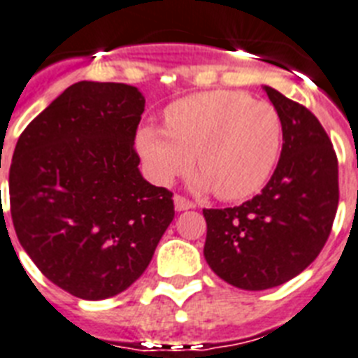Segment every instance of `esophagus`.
I'll list each match as a JSON object with an SVG mask.
<instances>
[{
  "label": "esophagus",
  "mask_w": 358,
  "mask_h": 358,
  "mask_svg": "<svg viewBox=\"0 0 358 358\" xmlns=\"http://www.w3.org/2000/svg\"><path fill=\"white\" fill-rule=\"evenodd\" d=\"M193 208H194L193 202L185 199V196H180V194L174 196V209H176V211H185V209H193Z\"/></svg>",
  "instance_id": "1"
}]
</instances>
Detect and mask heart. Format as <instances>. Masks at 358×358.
Returning a JSON list of instances; mask_svg holds the SVG:
<instances>
[{"instance_id":"obj_1","label":"heart","mask_w":358,"mask_h":358,"mask_svg":"<svg viewBox=\"0 0 358 358\" xmlns=\"http://www.w3.org/2000/svg\"><path fill=\"white\" fill-rule=\"evenodd\" d=\"M281 119L272 104L241 92H206L171 104L165 129L143 127L136 143L158 184L196 165V185L224 200L257 193L274 171L281 150Z\"/></svg>"}]
</instances>
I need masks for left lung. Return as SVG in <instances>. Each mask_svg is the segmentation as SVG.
I'll list each match as a JSON object with an SVG mask.
<instances>
[{
  "instance_id": "8db88e82",
  "label": "left lung",
  "mask_w": 358,
  "mask_h": 358,
  "mask_svg": "<svg viewBox=\"0 0 358 358\" xmlns=\"http://www.w3.org/2000/svg\"><path fill=\"white\" fill-rule=\"evenodd\" d=\"M281 119L283 149L259 194L235 208L204 209V257L243 290L280 287L324 248L338 208V162L315 113L263 86Z\"/></svg>"
}]
</instances>
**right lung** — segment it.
<instances>
[{"label":"right lung","instance_id":"obj_1","mask_svg":"<svg viewBox=\"0 0 358 358\" xmlns=\"http://www.w3.org/2000/svg\"><path fill=\"white\" fill-rule=\"evenodd\" d=\"M143 110L134 86L80 80L14 149L8 196L20 245L49 281L83 300L129 289L174 219L173 193L138 169Z\"/></svg>","mask_w":358,"mask_h":358}]
</instances>
